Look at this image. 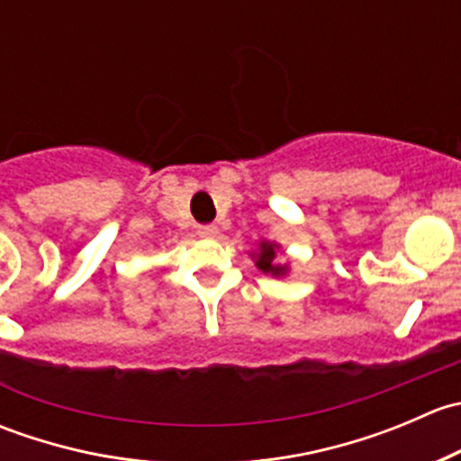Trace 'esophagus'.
<instances>
[{
    "mask_svg": "<svg viewBox=\"0 0 461 461\" xmlns=\"http://www.w3.org/2000/svg\"><path fill=\"white\" fill-rule=\"evenodd\" d=\"M198 234H201L203 239H213V236L218 234V227L216 225H201L198 227Z\"/></svg>",
    "mask_w": 461,
    "mask_h": 461,
    "instance_id": "34e87169",
    "label": "esophagus"
}]
</instances>
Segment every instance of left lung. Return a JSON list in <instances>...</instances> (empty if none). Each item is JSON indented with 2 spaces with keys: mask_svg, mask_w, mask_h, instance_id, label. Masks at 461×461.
<instances>
[{
  "mask_svg": "<svg viewBox=\"0 0 461 461\" xmlns=\"http://www.w3.org/2000/svg\"><path fill=\"white\" fill-rule=\"evenodd\" d=\"M276 249L278 245L269 243V240H263V243L258 245V252L254 254V260H257V267L263 274H272V276H283V274H287V265H278L276 260H274L276 258Z\"/></svg>",
  "mask_w": 461,
  "mask_h": 461,
  "instance_id": "obj_1",
  "label": "left lung"
}]
</instances>
